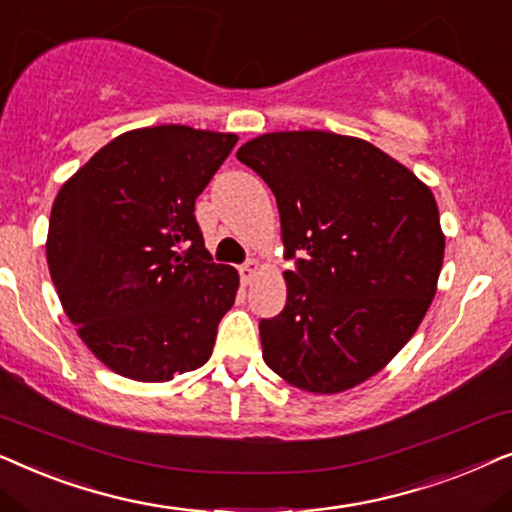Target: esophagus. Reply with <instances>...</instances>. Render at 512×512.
<instances>
[{
	"label": "esophagus",
	"mask_w": 512,
	"mask_h": 512,
	"mask_svg": "<svg viewBox=\"0 0 512 512\" xmlns=\"http://www.w3.org/2000/svg\"><path fill=\"white\" fill-rule=\"evenodd\" d=\"M255 274H257V262H245V264H241V267H238V276H241V283L243 285H248L252 278H255Z\"/></svg>",
	"instance_id": "34e87169"
}]
</instances>
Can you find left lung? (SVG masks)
Masks as SVG:
<instances>
[{"mask_svg": "<svg viewBox=\"0 0 512 512\" xmlns=\"http://www.w3.org/2000/svg\"><path fill=\"white\" fill-rule=\"evenodd\" d=\"M236 156L274 192L283 255L295 260L283 311L260 320L264 363L311 393L370 379L435 295L445 236L431 189L349 135L267 133Z\"/></svg>", "mask_w": 512, "mask_h": 512, "instance_id": "obj_1", "label": "left lung"}]
</instances>
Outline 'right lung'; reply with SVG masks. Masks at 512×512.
I'll use <instances>...</instances> for the list:
<instances>
[{
    "label": "right lung",
    "mask_w": 512,
    "mask_h": 512,
    "mask_svg": "<svg viewBox=\"0 0 512 512\" xmlns=\"http://www.w3.org/2000/svg\"><path fill=\"white\" fill-rule=\"evenodd\" d=\"M236 135L189 126L114 138L60 189L46 260L95 358L135 381L208 363L238 274L203 245L194 203Z\"/></svg>",
    "instance_id": "add662e5"
}]
</instances>
